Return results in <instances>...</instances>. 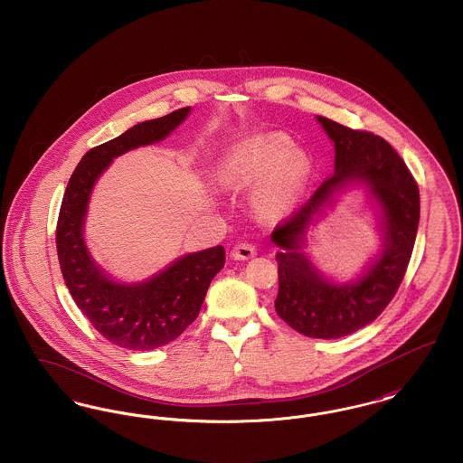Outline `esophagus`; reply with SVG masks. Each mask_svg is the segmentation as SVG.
Wrapping results in <instances>:
<instances>
[{"instance_id":"esophagus-1","label":"esophagus","mask_w":463,"mask_h":463,"mask_svg":"<svg viewBox=\"0 0 463 463\" xmlns=\"http://www.w3.org/2000/svg\"><path fill=\"white\" fill-rule=\"evenodd\" d=\"M231 255H232L234 260H250V259H253L257 255V250H255V246L251 242H240V244H236L232 248Z\"/></svg>"}]
</instances>
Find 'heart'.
Returning <instances> with one entry per match:
<instances>
[{
	"label": "heart",
	"mask_w": 463,
	"mask_h": 463,
	"mask_svg": "<svg viewBox=\"0 0 463 463\" xmlns=\"http://www.w3.org/2000/svg\"><path fill=\"white\" fill-rule=\"evenodd\" d=\"M221 175L229 187L255 189V213L262 221L278 222L287 219L300 203L312 163L285 133H251L227 151Z\"/></svg>",
	"instance_id": "b5f03b06"
}]
</instances>
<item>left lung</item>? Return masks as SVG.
<instances>
[{
	"label": "left lung",
	"instance_id": "left-lung-1",
	"mask_svg": "<svg viewBox=\"0 0 463 463\" xmlns=\"http://www.w3.org/2000/svg\"><path fill=\"white\" fill-rule=\"evenodd\" d=\"M335 147L333 174L289 221L270 234L279 291L278 316L310 338H340L373 323L401 285L420 221L419 187L401 156L382 137L355 132L316 116ZM359 186L371 203L381 231V251L351 282L323 273L305 251L307 231L339 196Z\"/></svg>",
	"mask_w": 463,
	"mask_h": 463
}]
</instances>
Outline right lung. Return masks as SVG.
I'll list each match as a JSON object with an SVG mask.
<instances>
[{
  "label": "right lung",
  "instance_id": "obj_1",
  "mask_svg": "<svg viewBox=\"0 0 463 463\" xmlns=\"http://www.w3.org/2000/svg\"><path fill=\"white\" fill-rule=\"evenodd\" d=\"M191 108L137 123L90 149L69 178L57 223V253L67 289L93 328L114 345L132 351L163 347L196 317L212 279L225 264L223 246L185 253L142 281H119L99 264L85 240L90 198L100 175L119 156L163 142Z\"/></svg>",
  "mask_w": 463,
  "mask_h": 463
}]
</instances>
